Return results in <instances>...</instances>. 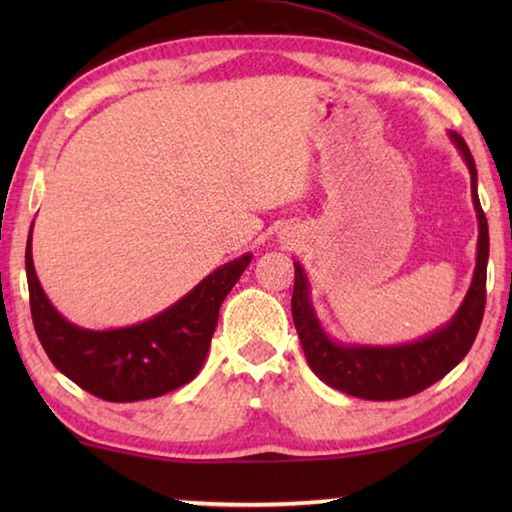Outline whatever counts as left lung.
I'll use <instances>...</instances> for the list:
<instances>
[{"instance_id": "obj_1", "label": "left lung", "mask_w": 512, "mask_h": 512, "mask_svg": "<svg viewBox=\"0 0 512 512\" xmlns=\"http://www.w3.org/2000/svg\"><path fill=\"white\" fill-rule=\"evenodd\" d=\"M449 142L456 146L458 155L470 171L472 203L476 221H479L474 275L452 320L411 343H341L332 339L320 323L314 302H311L309 277L300 262H293V268H296V284H293L291 298L293 323H296L309 368L316 372L320 381H325L336 391L375 402L402 400V397H411L443 379L472 348L485 309V271H488L490 237L479 192H476L479 180H476L472 153L458 133L449 131Z\"/></svg>"}]
</instances>
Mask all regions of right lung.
<instances>
[{
	"label": "right lung",
	"instance_id": "obj_1",
	"mask_svg": "<svg viewBox=\"0 0 512 512\" xmlns=\"http://www.w3.org/2000/svg\"><path fill=\"white\" fill-rule=\"evenodd\" d=\"M31 232L24 264L38 339L65 377L106 402L151 400L189 384L210 352L221 302L253 259L246 253L214 268L183 298L142 323L85 329L69 323L47 298L33 266Z\"/></svg>",
	"mask_w": 512,
	"mask_h": 512
}]
</instances>
